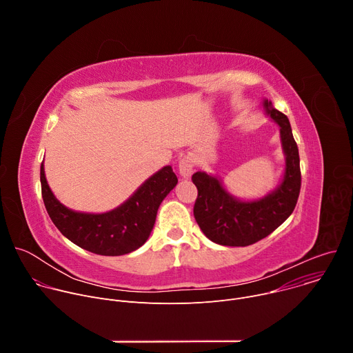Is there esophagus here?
Segmentation results:
<instances>
[{"label": "esophagus", "mask_w": 353, "mask_h": 353, "mask_svg": "<svg viewBox=\"0 0 353 353\" xmlns=\"http://www.w3.org/2000/svg\"><path fill=\"white\" fill-rule=\"evenodd\" d=\"M192 169H194V162L190 157H184L180 162H179V172L183 177H188L191 176L192 173Z\"/></svg>", "instance_id": "34e87169"}]
</instances>
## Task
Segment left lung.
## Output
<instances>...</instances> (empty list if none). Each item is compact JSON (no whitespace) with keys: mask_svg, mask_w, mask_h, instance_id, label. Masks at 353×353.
Wrapping results in <instances>:
<instances>
[{"mask_svg":"<svg viewBox=\"0 0 353 353\" xmlns=\"http://www.w3.org/2000/svg\"><path fill=\"white\" fill-rule=\"evenodd\" d=\"M264 108L281 127V141L286 157L283 180L279 187L257 201L233 198L216 177L196 172L191 180L198 190L194 218L214 243L232 247L254 244L271 234L293 212L301 185L299 149L288 117L265 100Z\"/></svg>","mask_w":353,"mask_h":353,"instance_id":"1","label":"left lung"}]
</instances>
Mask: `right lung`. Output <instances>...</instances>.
Listing matches in <instances>:
<instances>
[{"label": "right lung", "instance_id": "add662e5", "mask_svg": "<svg viewBox=\"0 0 353 353\" xmlns=\"http://www.w3.org/2000/svg\"><path fill=\"white\" fill-rule=\"evenodd\" d=\"M41 196L48 216L74 244L99 256H123L139 248L155 225L158 208L176 187L172 166L149 177L123 205L106 214H82L64 207L50 190L43 163Z\"/></svg>", "mask_w": 353, "mask_h": 353}]
</instances>
